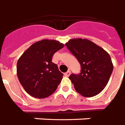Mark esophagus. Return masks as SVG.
I'll return each mask as SVG.
<instances>
[{"label":"esophagus","instance_id":"34e87169","mask_svg":"<svg viewBox=\"0 0 125 125\" xmlns=\"http://www.w3.org/2000/svg\"><path fill=\"white\" fill-rule=\"evenodd\" d=\"M70 75H71V71H68L67 72L64 73V76H66V77H69Z\"/></svg>","mask_w":125,"mask_h":125}]
</instances>
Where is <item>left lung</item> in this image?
Here are the masks:
<instances>
[{"mask_svg": "<svg viewBox=\"0 0 125 125\" xmlns=\"http://www.w3.org/2000/svg\"><path fill=\"white\" fill-rule=\"evenodd\" d=\"M65 46L81 64V73L69 77L75 90L84 97L100 94L106 86L113 71L109 54L87 39H71Z\"/></svg>", "mask_w": 125, "mask_h": 125, "instance_id": "8db88e82", "label": "left lung"}]
</instances>
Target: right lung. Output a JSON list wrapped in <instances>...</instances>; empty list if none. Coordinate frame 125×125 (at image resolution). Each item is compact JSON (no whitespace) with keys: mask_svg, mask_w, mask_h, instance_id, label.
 Returning <instances> with one entry per match:
<instances>
[{"mask_svg":"<svg viewBox=\"0 0 125 125\" xmlns=\"http://www.w3.org/2000/svg\"><path fill=\"white\" fill-rule=\"evenodd\" d=\"M64 46L54 40H42L33 44L20 56L17 63V74L28 94L41 99L55 92L63 74L52 58Z\"/></svg>","mask_w":125,"mask_h":125,"instance_id":"add662e5","label":"right lung"}]
</instances>
